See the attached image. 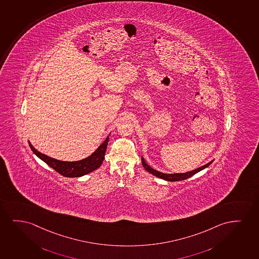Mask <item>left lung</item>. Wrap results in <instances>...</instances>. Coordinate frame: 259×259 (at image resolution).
Here are the masks:
<instances>
[{"label":"left lung","instance_id":"1","mask_svg":"<svg viewBox=\"0 0 259 259\" xmlns=\"http://www.w3.org/2000/svg\"><path fill=\"white\" fill-rule=\"evenodd\" d=\"M141 162H142V165H143L145 169H146L147 171L149 172V173H151L152 175L155 176V177H157V178H161V179H164L166 181L175 182L181 181V180H185V179L191 178V177L195 175L196 173H198V172L200 171L202 169L207 168L209 165L212 163V161H210L208 163H206V164L204 165V166H202V167L196 168L194 170H192V171L186 172V173H175V174H165V173H162V172L155 170V169L151 168V167L145 161L144 158H141Z\"/></svg>","mask_w":259,"mask_h":259}]
</instances>
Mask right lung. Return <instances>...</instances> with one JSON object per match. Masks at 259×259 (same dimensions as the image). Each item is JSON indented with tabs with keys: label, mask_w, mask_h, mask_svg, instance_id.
I'll use <instances>...</instances> for the list:
<instances>
[{
	"label": "right lung",
	"mask_w": 259,
	"mask_h": 259,
	"mask_svg": "<svg viewBox=\"0 0 259 259\" xmlns=\"http://www.w3.org/2000/svg\"><path fill=\"white\" fill-rule=\"evenodd\" d=\"M108 141H109V136L105 139V141L98 147V149L92 155L85 159L76 161H60L54 158L49 157L40 152L37 151L30 141L28 142L30 145V149L32 150L34 154L42 161H45L47 165H49L51 168H54L55 171L67 178H79L94 171L95 169H97L101 166L104 161L106 148H107Z\"/></svg>",
	"instance_id": "1"
}]
</instances>
